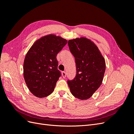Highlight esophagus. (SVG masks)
I'll return each instance as SVG.
<instances>
[{
	"label": "esophagus",
	"mask_w": 134,
	"mask_h": 134,
	"mask_svg": "<svg viewBox=\"0 0 134 134\" xmlns=\"http://www.w3.org/2000/svg\"><path fill=\"white\" fill-rule=\"evenodd\" d=\"M62 76L64 78H65L66 77V72L65 71H63L62 72Z\"/></svg>",
	"instance_id": "obj_1"
}]
</instances>
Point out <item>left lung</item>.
Wrapping results in <instances>:
<instances>
[{
    "label": "left lung",
    "instance_id": "1",
    "mask_svg": "<svg viewBox=\"0 0 134 134\" xmlns=\"http://www.w3.org/2000/svg\"><path fill=\"white\" fill-rule=\"evenodd\" d=\"M68 46L75 58L76 74L68 84L76 98L89 99L102 84L106 63L98 48L86 37L69 40Z\"/></svg>",
    "mask_w": 134,
    "mask_h": 134
}]
</instances>
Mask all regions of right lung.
Listing matches in <instances>:
<instances>
[{"instance_id":"1","label":"right lung","mask_w":134,"mask_h":134,"mask_svg":"<svg viewBox=\"0 0 134 134\" xmlns=\"http://www.w3.org/2000/svg\"><path fill=\"white\" fill-rule=\"evenodd\" d=\"M66 43L67 40L60 36L48 35L37 40L27 52L23 76L34 96L43 98L53 92L61 76L56 56Z\"/></svg>"}]
</instances>
